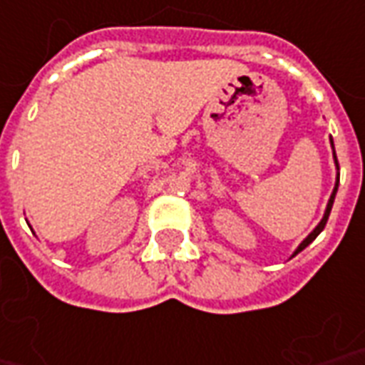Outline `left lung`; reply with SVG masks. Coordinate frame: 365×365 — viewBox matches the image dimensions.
Returning <instances> with one entry per match:
<instances>
[{"instance_id": "8db88e82", "label": "left lung", "mask_w": 365, "mask_h": 365, "mask_svg": "<svg viewBox=\"0 0 365 365\" xmlns=\"http://www.w3.org/2000/svg\"><path fill=\"white\" fill-rule=\"evenodd\" d=\"M331 143H333V141H331ZM334 162H336V168H339V160H336V155H334ZM339 180H341V174L336 175V185H334V190H333V195H331V199H329V203H327L325 217H323V220H321V222L317 224V228H315V230H313L312 234H309V236H307L306 240H304V242H302V244H299V247H298V250H296V253H294V255H298L299 251H302V250H304V247H307V245L312 244L313 240H315V237L319 236L321 232H323V228H325L327 220H329V215H331V209H333V203H334V195H336V190H339Z\"/></svg>"}]
</instances>
